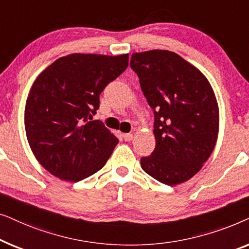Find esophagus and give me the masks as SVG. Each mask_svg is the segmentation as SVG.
<instances>
[{
    "mask_svg": "<svg viewBox=\"0 0 249 249\" xmlns=\"http://www.w3.org/2000/svg\"><path fill=\"white\" fill-rule=\"evenodd\" d=\"M122 137H124L125 142H130V141H132V138H134V135H132V134H124V135H122Z\"/></svg>",
    "mask_w": 249,
    "mask_h": 249,
    "instance_id": "34e87169",
    "label": "esophagus"
}]
</instances>
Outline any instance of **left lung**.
<instances>
[{"label":"left lung","instance_id":"left-lung-1","mask_svg":"<svg viewBox=\"0 0 249 249\" xmlns=\"http://www.w3.org/2000/svg\"><path fill=\"white\" fill-rule=\"evenodd\" d=\"M131 69L154 112L156 145L141 159L144 171L176 186L189 180L212 154L219 134V107L207 78L166 50L134 53Z\"/></svg>","mask_w":249,"mask_h":249}]
</instances>
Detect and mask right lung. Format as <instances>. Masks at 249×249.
Masks as SVG:
<instances>
[{
	"instance_id": "obj_1",
	"label": "right lung",
	"mask_w": 249,
	"mask_h": 249,
	"mask_svg": "<svg viewBox=\"0 0 249 249\" xmlns=\"http://www.w3.org/2000/svg\"><path fill=\"white\" fill-rule=\"evenodd\" d=\"M129 54L73 53L46 68L30 88L25 107L29 146L40 165L78 182L101 170L119 141L93 120L100 94L128 67Z\"/></svg>"
}]
</instances>
